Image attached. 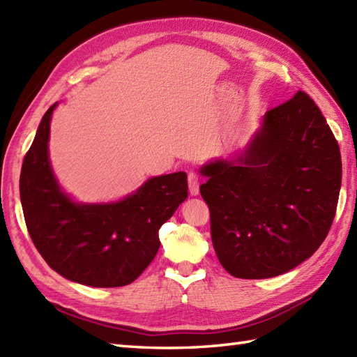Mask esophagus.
<instances>
[{"instance_id":"1","label":"esophagus","mask_w":357,"mask_h":357,"mask_svg":"<svg viewBox=\"0 0 357 357\" xmlns=\"http://www.w3.org/2000/svg\"><path fill=\"white\" fill-rule=\"evenodd\" d=\"M199 184H200V178L197 173L190 172L188 173V190L191 196H197L199 195Z\"/></svg>"}]
</instances>
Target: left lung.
I'll list each match as a JSON object with an SVG mask.
<instances>
[{"label":"left lung","mask_w":357,"mask_h":357,"mask_svg":"<svg viewBox=\"0 0 357 357\" xmlns=\"http://www.w3.org/2000/svg\"><path fill=\"white\" fill-rule=\"evenodd\" d=\"M200 195L223 268L268 279L312 257L331 229L341 190L340 146L305 91L268 109L245 148L204 164Z\"/></svg>","instance_id":"1"}]
</instances>
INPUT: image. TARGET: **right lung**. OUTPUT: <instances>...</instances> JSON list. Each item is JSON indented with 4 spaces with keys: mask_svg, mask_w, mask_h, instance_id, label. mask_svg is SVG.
<instances>
[{
    "mask_svg": "<svg viewBox=\"0 0 357 357\" xmlns=\"http://www.w3.org/2000/svg\"><path fill=\"white\" fill-rule=\"evenodd\" d=\"M56 107L43 114L22 162L20 193L26 229L60 276L95 288L125 287L157 255L160 227L188 196L187 173L153 176L117 202H75L59 184L50 161Z\"/></svg>",
    "mask_w": 357,
    "mask_h": 357,
    "instance_id": "add662e5",
    "label": "right lung"
}]
</instances>
